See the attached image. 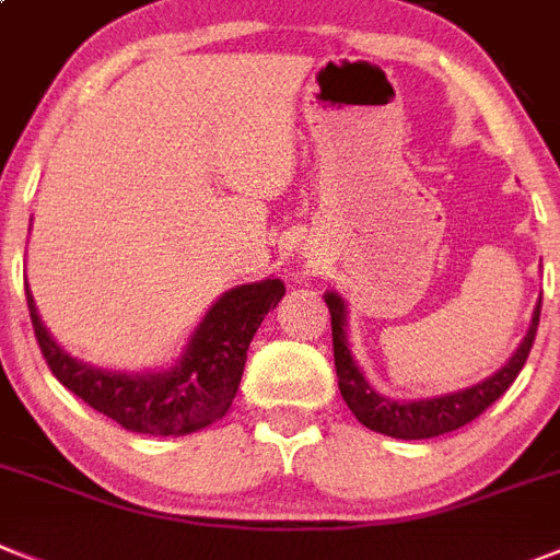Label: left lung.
Here are the masks:
<instances>
[{"mask_svg":"<svg viewBox=\"0 0 560 560\" xmlns=\"http://www.w3.org/2000/svg\"><path fill=\"white\" fill-rule=\"evenodd\" d=\"M324 302L330 307V324H332V355H336V375H338V389L345 396L347 407L352 416L359 418L361 424L370 427L375 432L393 435V439L416 441V439H435L444 432H453L458 427L476 421L487 407L504 396L510 384L518 378V373L527 364V355L533 350L535 330H538V318H541V302L535 307L533 327H529L527 338L521 341L515 355L510 359L504 370H498L492 378L476 384V387L453 393V396L430 398V401H389L373 393L361 370L355 368V361L347 347V332H345V302L336 293L324 295Z\"/></svg>","mask_w":560,"mask_h":560,"instance_id":"1","label":"left lung"}]
</instances>
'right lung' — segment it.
<instances>
[{"instance_id":"obj_1","label":"right lung","mask_w":560,"mask_h":560,"mask_svg":"<svg viewBox=\"0 0 560 560\" xmlns=\"http://www.w3.org/2000/svg\"><path fill=\"white\" fill-rule=\"evenodd\" d=\"M27 310L36 345L48 361L50 373L77 393L93 410L113 418L116 424L148 435H185L222 418L233 404L242 382L247 347L267 310L279 304L284 284L279 279L244 284L230 290L210 307L201 327L192 336L185 359L176 368L159 375L102 373L79 364L56 347L42 327L31 293Z\"/></svg>"}]
</instances>
